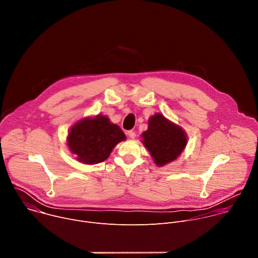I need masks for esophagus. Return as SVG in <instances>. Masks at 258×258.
<instances>
[{
  "mask_svg": "<svg viewBox=\"0 0 258 258\" xmlns=\"http://www.w3.org/2000/svg\"><path fill=\"white\" fill-rule=\"evenodd\" d=\"M127 136L131 138V139H135L136 138V133L134 131H128L127 133Z\"/></svg>",
  "mask_w": 258,
  "mask_h": 258,
  "instance_id": "1",
  "label": "esophagus"
}]
</instances>
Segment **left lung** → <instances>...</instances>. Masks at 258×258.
I'll list each match as a JSON object with an SVG mask.
<instances>
[{"label":"left lung","instance_id":"left-lung-1","mask_svg":"<svg viewBox=\"0 0 258 258\" xmlns=\"http://www.w3.org/2000/svg\"><path fill=\"white\" fill-rule=\"evenodd\" d=\"M142 136L145 147L158 166L175 160L187 144L185 132L160 113L150 117L148 130Z\"/></svg>","mask_w":258,"mask_h":258}]
</instances>
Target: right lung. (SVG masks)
<instances>
[{
  "instance_id": "add662e5",
  "label": "right lung",
  "mask_w": 258,
  "mask_h": 258,
  "mask_svg": "<svg viewBox=\"0 0 258 258\" xmlns=\"http://www.w3.org/2000/svg\"><path fill=\"white\" fill-rule=\"evenodd\" d=\"M125 140V135L116 124L105 116L86 118L73 125L68 134L67 144L78 160L96 164L106 160L114 147Z\"/></svg>"
}]
</instances>
